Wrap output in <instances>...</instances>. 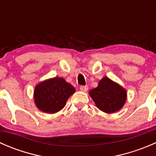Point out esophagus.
Listing matches in <instances>:
<instances>
[{"instance_id": "34e87169", "label": "esophagus", "mask_w": 156, "mask_h": 156, "mask_svg": "<svg viewBox=\"0 0 156 156\" xmlns=\"http://www.w3.org/2000/svg\"><path fill=\"white\" fill-rule=\"evenodd\" d=\"M80 90H81V91H84V92H86V91L88 90V87L87 85L84 86V85H81L80 86Z\"/></svg>"}]
</instances>
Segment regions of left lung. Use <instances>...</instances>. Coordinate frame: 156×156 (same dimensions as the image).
Listing matches in <instances>:
<instances>
[{"mask_svg":"<svg viewBox=\"0 0 156 156\" xmlns=\"http://www.w3.org/2000/svg\"><path fill=\"white\" fill-rule=\"evenodd\" d=\"M89 94L97 108L106 113L121 109L127 98L126 90L107 77L100 80L97 87L91 90Z\"/></svg>","mask_w":156,"mask_h":156,"instance_id":"8db88e82","label":"left lung"}]
</instances>
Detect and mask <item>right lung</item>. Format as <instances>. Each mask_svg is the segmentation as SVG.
I'll return each mask as SVG.
<instances>
[{
	"instance_id": "obj_1",
	"label": "right lung",
	"mask_w": 156,
	"mask_h": 156,
	"mask_svg": "<svg viewBox=\"0 0 156 156\" xmlns=\"http://www.w3.org/2000/svg\"><path fill=\"white\" fill-rule=\"evenodd\" d=\"M75 91V87L62 78H53L36 86L34 102L37 107L44 112L56 113L63 108L69 97Z\"/></svg>"
}]
</instances>
